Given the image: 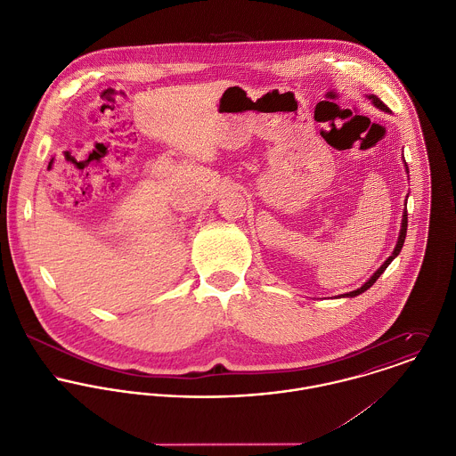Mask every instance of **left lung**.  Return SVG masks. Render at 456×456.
<instances>
[{
  "instance_id": "1",
  "label": "left lung",
  "mask_w": 456,
  "mask_h": 456,
  "mask_svg": "<svg viewBox=\"0 0 456 456\" xmlns=\"http://www.w3.org/2000/svg\"><path fill=\"white\" fill-rule=\"evenodd\" d=\"M370 100H372V103L378 107V109H381V110H385V112H390V109L378 98V96H374V94H370L369 96ZM405 168H407V165H405ZM405 233H407V210L403 208V216H402V226H400V233H398V240H396V246H395V249H393V255H391L388 260L385 261L376 272H374V275L362 286V288H358V289H354V291H349V293H346V295H340V297H358L360 293H363V291H367L378 279H379V275L388 268V265H390L391 261L395 260L396 256H398V253H400V249H402V246H403V240H405Z\"/></svg>"
}]
</instances>
